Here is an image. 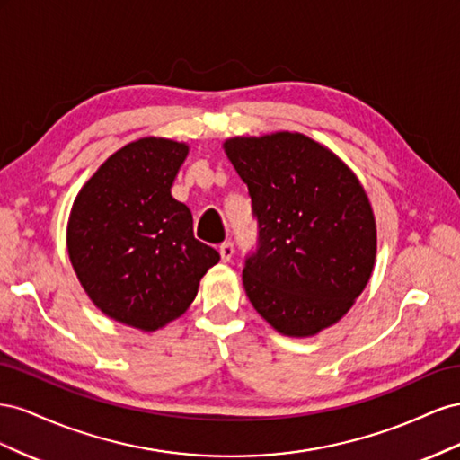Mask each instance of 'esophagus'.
<instances>
[{"label":"esophagus","mask_w":460,"mask_h":460,"mask_svg":"<svg viewBox=\"0 0 460 460\" xmlns=\"http://www.w3.org/2000/svg\"><path fill=\"white\" fill-rule=\"evenodd\" d=\"M233 254H234V248H233V244L231 243H223L221 246H219V256H221V261H231V258H233Z\"/></svg>","instance_id":"1"}]
</instances>
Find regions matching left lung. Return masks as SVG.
I'll use <instances>...</instances> for the list:
<instances>
[{"label": "left lung", "mask_w": 460, "mask_h": 460, "mask_svg": "<svg viewBox=\"0 0 460 460\" xmlns=\"http://www.w3.org/2000/svg\"><path fill=\"white\" fill-rule=\"evenodd\" d=\"M248 187L258 246L243 283L256 312L283 335H316L345 316L368 283L376 219L360 181L300 133L223 144Z\"/></svg>", "instance_id": "left-lung-1"}]
</instances>
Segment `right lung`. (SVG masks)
<instances>
[{
  "label": "right lung",
  "mask_w": 460,
  "mask_h": 460,
  "mask_svg": "<svg viewBox=\"0 0 460 460\" xmlns=\"http://www.w3.org/2000/svg\"><path fill=\"white\" fill-rule=\"evenodd\" d=\"M187 154L185 142H130L100 165L71 209L67 251L78 281L106 316L142 332L179 318L219 261L172 196Z\"/></svg>",
  "instance_id": "add662e5"
}]
</instances>
